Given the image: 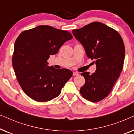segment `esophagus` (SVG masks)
I'll return each mask as SVG.
<instances>
[{"mask_svg":"<svg viewBox=\"0 0 134 134\" xmlns=\"http://www.w3.org/2000/svg\"><path fill=\"white\" fill-rule=\"evenodd\" d=\"M79 75V73L77 72H73V76H78Z\"/></svg>","mask_w":134,"mask_h":134,"instance_id":"34e87169","label":"esophagus"}]
</instances>
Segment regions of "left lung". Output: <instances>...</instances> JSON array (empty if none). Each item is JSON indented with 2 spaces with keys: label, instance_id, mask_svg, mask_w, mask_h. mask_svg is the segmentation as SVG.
Masks as SVG:
<instances>
[{
  "label": "left lung",
  "instance_id": "left-lung-1",
  "mask_svg": "<svg viewBox=\"0 0 134 134\" xmlns=\"http://www.w3.org/2000/svg\"><path fill=\"white\" fill-rule=\"evenodd\" d=\"M72 32L87 57L94 59L96 65L93 74L81 73L85 83L80 88V94L91 102L100 101L109 94L121 72L125 57L123 41L118 32L99 22Z\"/></svg>",
  "mask_w": 134,
  "mask_h": 134
}]
</instances>
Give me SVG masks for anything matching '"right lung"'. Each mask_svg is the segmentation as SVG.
<instances>
[{
  "mask_svg": "<svg viewBox=\"0 0 134 134\" xmlns=\"http://www.w3.org/2000/svg\"><path fill=\"white\" fill-rule=\"evenodd\" d=\"M71 39L72 36L68 32L49 25H40L24 31L16 39L13 67L22 89L30 98L47 102L61 93L72 72L48 66L47 60Z\"/></svg>",
  "mask_w": 134,
  "mask_h": 134,
  "instance_id": "right-lung-1",
  "label": "right lung"
}]
</instances>
